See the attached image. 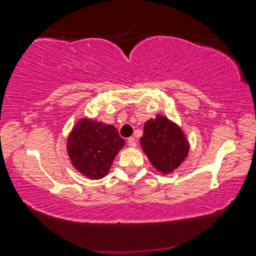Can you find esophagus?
<instances>
[{
    "label": "esophagus",
    "mask_w": 256,
    "mask_h": 256,
    "mask_svg": "<svg viewBox=\"0 0 256 256\" xmlns=\"http://www.w3.org/2000/svg\"><path fill=\"white\" fill-rule=\"evenodd\" d=\"M128 144L131 146V148H136V138H133V136H131V138H128Z\"/></svg>",
    "instance_id": "34e87169"
}]
</instances>
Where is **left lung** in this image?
<instances>
[{"instance_id":"8db88e82","label":"left lung","mask_w":256,"mask_h":256,"mask_svg":"<svg viewBox=\"0 0 256 256\" xmlns=\"http://www.w3.org/2000/svg\"><path fill=\"white\" fill-rule=\"evenodd\" d=\"M140 142L150 162L162 174L174 172L188 157L190 150L183 131L162 115L144 124Z\"/></svg>"}]
</instances>
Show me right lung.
Wrapping results in <instances>:
<instances>
[{"instance_id":"add662e5","label":"right lung","mask_w":256,"mask_h":256,"mask_svg":"<svg viewBox=\"0 0 256 256\" xmlns=\"http://www.w3.org/2000/svg\"><path fill=\"white\" fill-rule=\"evenodd\" d=\"M124 144L115 126L82 118L68 138V154L76 170L89 178L99 180L107 175Z\"/></svg>"}]
</instances>
